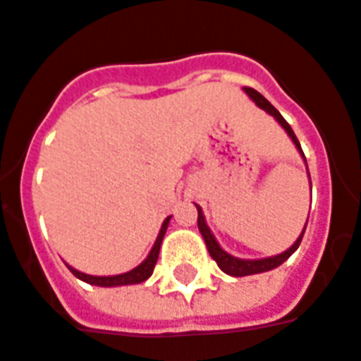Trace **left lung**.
Here are the masks:
<instances>
[{
	"label": "left lung",
	"instance_id": "obj_1",
	"mask_svg": "<svg viewBox=\"0 0 361 361\" xmlns=\"http://www.w3.org/2000/svg\"><path fill=\"white\" fill-rule=\"evenodd\" d=\"M245 92L248 93V97L255 101L256 105L260 106V109H264L266 113H269L274 118L281 124L283 128H285V132L289 133V137L293 140V143L296 145V149L300 151V154L304 157L302 149H300V143H298V140H296L295 132H293V128L289 126V122L283 118L281 113L277 111L276 106L269 103L268 99L264 97L262 93H258L256 90H252V87H245ZM306 160V159H304ZM197 210H199V218H197V224H199V231H201L202 239H204V243H207V248L208 252H210V256H212V260H216V264L220 266L221 271H226L228 276H233V277H245V276H252V274H262V271H269V269L277 268V266H281L287 258H289L293 252H295L296 248H298V245H300V241H302V235L304 231L300 233V237L296 239L295 245L290 248H287L285 252H281V255L277 256H271V258H264V260H241V258H235V256L228 255L224 248L218 245V241L214 239V235L210 233V229H208L207 221H204V216H202V210L201 207H197ZM304 229H306V226H304Z\"/></svg>",
	"mask_w": 361,
	"mask_h": 361
}]
</instances>
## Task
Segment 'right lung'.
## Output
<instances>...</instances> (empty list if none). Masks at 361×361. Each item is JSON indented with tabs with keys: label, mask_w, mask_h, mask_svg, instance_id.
<instances>
[{
	"label": "right lung",
	"mask_w": 361,
	"mask_h": 361,
	"mask_svg": "<svg viewBox=\"0 0 361 361\" xmlns=\"http://www.w3.org/2000/svg\"><path fill=\"white\" fill-rule=\"evenodd\" d=\"M168 221H170V216H168L162 228H160V233L154 241L153 250L149 252V256L145 258V262H141L137 268H133L132 271H126V274H120V276H111V277H97V276H87V274H82L78 269L71 268V271L74 276L82 279L85 283H92V285H99V287H118V285H135V283H143L145 279L153 276L154 264L159 260V250H160V243L164 239V233H166Z\"/></svg>",
	"instance_id": "obj_1"
}]
</instances>
